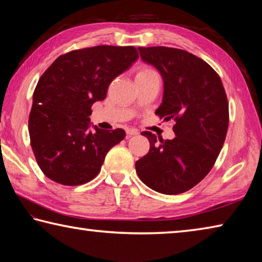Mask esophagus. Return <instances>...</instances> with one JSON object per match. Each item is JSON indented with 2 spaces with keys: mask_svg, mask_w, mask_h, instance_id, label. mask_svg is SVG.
Segmentation results:
<instances>
[{
  "mask_svg": "<svg viewBox=\"0 0 262 262\" xmlns=\"http://www.w3.org/2000/svg\"><path fill=\"white\" fill-rule=\"evenodd\" d=\"M126 133H127V135H137L139 134V130L136 129V128H127L126 129Z\"/></svg>",
  "mask_w": 262,
  "mask_h": 262,
  "instance_id": "34e87169",
  "label": "esophagus"
}]
</instances>
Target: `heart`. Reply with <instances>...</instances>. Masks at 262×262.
Segmentation results:
<instances>
[{
  "label": "heart",
  "mask_w": 262,
  "mask_h": 262,
  "mask_svg": "<svg viewBox=\"0 0 262 262\" xmlns=\"http://www.w3.org/2000/svg\"><path fill=\"white\" fill-rule=\"evenodd\" d=\"M151 75H157V73L155 72V70L151 69V68L144 67V68H141V69L139 70V72H137L136 77H141V76H151Z\"/></svg>",
  "instance_id": "b5f03b06"
}]
</instances>
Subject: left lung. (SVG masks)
Returning a JSON list of instances; mask_svg holds the SVG:
<instances>
[{"mask_svg":"<svg viewBox=\"0 0 262 262\" xmlns=\"http://www.w3.org/2000/svg\"><path fill=\"white\" fill-rule=\"evenodd\" d=\"M141 59L154 66L164 81L156 114L173 120V140L142 135L149 152L135 163L137 176L158 193L173 195L194 187L214 166L229 126V104L219 75L206 61L184 50L139 47Z\"/></svg>","mask_w":262,"mask_h":262,"instance_id":"left-lung-1","label":"left lung"}]
</instances>
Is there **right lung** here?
I'll return each mask as SVG.
<instances>
[{"label": "right lung", "instance_id": "right-lung-1", "mask_svg": "<svg viewBox=\"0 0 262 262\" xmlns=\"http://www.w3.org/2000/svg\"><path fill=\"white\" fill-rule=\"evenodd\" d=\"M137 59L133 46H95L66 53L42 74L33 92L29 133L47 178L76 186L99 173L106 154L126 133L91 128V106L106 98L110 83Z\"/></svg>", "mask_w": 262, "mask_h": 262}]
</instances>
